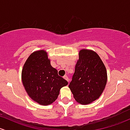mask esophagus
<instances>
[{
  "label": "esophagus",
  "mask_w": 130,
  "mask_h": 130,
  "mask_svg": "<svg viewBox=\"0 0 130 130\" xmlns=\"http://www.w3.org/2000/svg\"><path fill=\"white\" fill-rule=\"evenodd\" d=\"M63 78L65 79V80H67L68 81V82H69V78H68V77L67 76V75H65V76H63Z\"/></svg>",
  "instance_id": "esophagus-1"
}]
</instances>
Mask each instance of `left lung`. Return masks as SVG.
<instances>
[{
	"mask_svg": "<svg viewBox=\"0 0 130 130\" xmlns=\"http://www.w3.org/2000/svg\"><path fill=\"white\" fill-rule=\"evenodd\" d=\"M107 81L106 68L99 55L92 50H80L75 73L68 86L76 102L87 105L99 99Z\"/></svg>",
	"mask_w": 130,
	"mask_h": 130,
	"instance_id": "1",
	"label": "left lung"
}]
</instances>
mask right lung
<instances>
[{
  "label": "right lung",
  "instance_id": "obj_1",
  "mask_svg": "<svg viewBox=\"0 0 130 130\" xmlns=\"http://www.w3.org/2000/svg\"><path fill=\"white\" fill-rule=\"evenodd\" d=\"M21 79L31 99L42 105L53 103L61 88L68 85L51 66L45 50L35 51L27 58L21 72Z\"/></svg>",
  "mask_w": 130,
  "mask_h": 130
}]
</instances>
